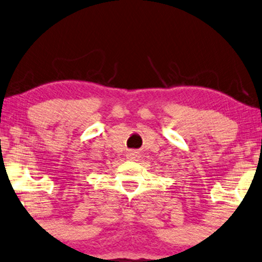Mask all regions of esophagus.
Returning a JSON list of instances; mask_svg holds the SVG:
<instances>
[{
    "label": "esophagus",
    "instance_id": "34e87169",
    "mask_svg": "<svg viewBox=\"0 0 262 262\" xmlns=\"http://www.w3.org/2000/svg\"><path fill=\"white\" fill-rule=\"evenodd\" d=\"M128 158L129 159H135V158H138V152H134V151H130L128 153Z\"/></svg>",
    "mask_w": 262,
    "mask_h": 262
}]
</instances>
